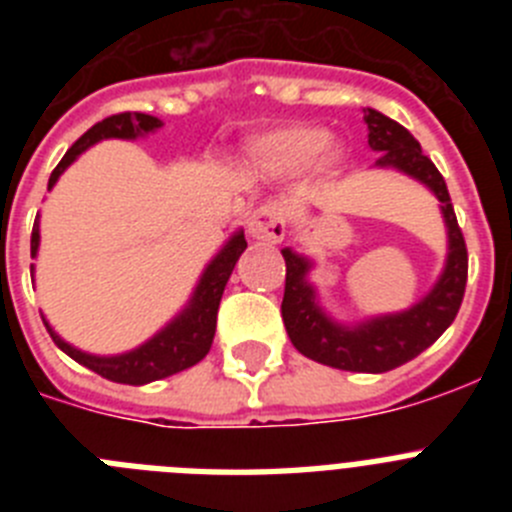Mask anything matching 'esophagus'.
<instances>
[{
    "mask_svg": "<svg viewBox=\"0 0 512 512\" xmlns=\"http://www.w3.org/2000/svg\"><path fill=\"white\" fill-rule=\"evenodd\" d=\"M248 233L259 241L279 243L287 233V210L279 202H266L248 215Z\"/></svg>",
    "mask_w": 512,
    "mask_h": 512,
    "instance_id": "obj_1",
    "label": "esophagus"
}]
</instances>
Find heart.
<instances>
[{
  "mask_svg": "<svg viewBox=\"0 0 512 512\" xmlns=\"http://www.w3.org/2000/svg\"><path fill=\"white\" fill-rule=\"evenodd\" d=\"M330 135L318 125H282L256 143V153L279 171H305L315 166L328 151Z\"/></svg>",
  "mask_w": 512,
  "mask_h": 512,
  "instance_id": "b5f03b06",
  "label": "heart"
}]
</instances>
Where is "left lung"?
I'll return each mask as SVG.
<instances>
[{
  "instance_id": "8db88e82",
  "label": "left lung",
  "mask_w": 512,
  "mask_h": 512,
  "mask_svg": "<svg viewBox=\"0 0 512 512\" xmlns=\"http://www.w3.org/2000/svg\"><path fill=\"white\" fill-rule=\"evenodd\" d=\"M364 120L369 125V146L374 151H382L377 166H395V169L415 176L425 187H431V192L441 200L443 217L449 225L446 269L431 295L418 302L413 310L366 320L364 325H356V328H341V325L330 323L315 305L312 287L305 279L310 264L284 248L282 256L287 264V277H284L282 318L287 325L289 341L295 343L297 351L307 359L333 366V369H343V372L382 374L423 354L425 348L436 343L443 330L454 323L461 300H464V289H467L469 253L464 233L456 223L449 187L443 182L436 164L423 153L418 140L410 135V130L402 128L400 122L384 117L377 110H366Z\"/></svg>"
}]
</instances>
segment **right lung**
Here are the masks:
<instances>
[{
    "label": "right lung",
    "instance_id": "1",
    "mask_svg": "<svg viewBox=\"0 0 512 512\" xmlns=\"http://www.w3.org/2000/svg\"><path fill=\"white\" fill-rule=\"evenodd\" d=\"M161 128V120L146 112H117V115L104 117L102 122L92 125L87 133L76 140L74 146L66 151V156L61 158V164L53 169L51 179H48V189L56 184L58 176L66 171V166L71 161H76L81 151H87L89 146H94L97 140L102 138H138L143 133H151V130ZM40 233H38V217H35L33 235H30V253H38ZM246 251V238L243 233H235L228 241V246L217 253L212 264L207 266L205 274H202L200 284H197V292H194L192 302H189L187 310L179 315L171 325H166L158 336H153L151 341L143 343L140 348L130 351V354L122 356H92L84 354V351H76L74 346H69L66 341L56 336L51 330V325L45 323L48 333H51L53 343L61 348L63 354H69L71 359L84 364L87 369L97 372L99 377L110 379L117 384H148L156 382V379L171 377L176 372H184L189 366H194L197 361H202L207 356L212 346V338H215V325H217V307H220V297H223V289L228 284L230 274H233V266L238 261V256ZM33 271V266H30Z\"/></svg>",
    "mask_w": 512,
    "mask_h": 512
}]
</instances>
